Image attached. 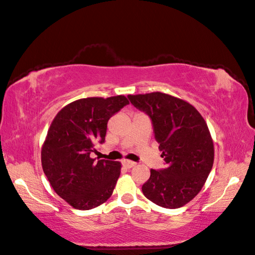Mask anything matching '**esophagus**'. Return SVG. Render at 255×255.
<instances>
[{
	"label": "esophagus",
	"instance_id": "1",
	"mask_svg": "<svg viewBox=\"0 0 255 255\" xmlns=\"http://www.w3.org/2000/svg\"><path fill=\"white\" fill-rule=\"evenodd\" d=\"M123 165L127 169H131L132 166L136 165V162L130 161V160H123Z\"/></svg>",
	"mask_w": 255,
	"mask_h": 255
}]
</instances>
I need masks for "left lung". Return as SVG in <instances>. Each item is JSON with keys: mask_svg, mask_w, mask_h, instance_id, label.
<instances>
[{"mask_svg": "<svg viewBox=\"0 0 255 255\" xmlns=\"http://www.w3.org/2000/svg\"><path fill=\"white\" fill-rule=\"evenodd\" d=\"M152 121L165 169L150 171L142 193L151 202L175 209L196 196L214 164V141L205 119L189 103L161 92L128 95Z\"/></svg>", "mask_w": 255, "mask_h": 255, "instance_id": "1", "label": "left lung"}]
</instances>
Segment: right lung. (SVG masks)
<instances>
[{"label":"right lung","instance_id":"1","mask_svg":"<svg viewBox=\"0 0 255 255\" xmlns=\"http://www.w3.org/2000/svg\"><path fill=\"white\" fill-rule=\"evenodd\" d=\"M127 104L124 95L88 97L70 103L53 118L41 165L53 191L73 208H95L112 196L121 162L95 161L90 154L96 142H104L108 119Z\"/></svg>","mask_w":255,"mask_h":255}]
</instances>
